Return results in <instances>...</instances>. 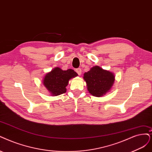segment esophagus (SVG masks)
I'll list each match as a JSON object with an SVG mask.
<instances>
[{"instance_id": "esophagus-1", "label": "esophagus", "mask_w": 152, "mask_h": 152, "mask_svg": "<svg viewBox=\"0 0 152 152\" xmlns=\"http://www.w3.org/2000/svg\"><path fill=\"white\" fill-rule=\"evenodd\" d=\"M76 72L78 74V75H81V69H80V68H77V69H76Z\"/></svg>"}]
</instances>
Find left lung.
Instances as JSON below:
<instances>
[{"label": "left lung", "instance_id": "left-lung-1", "mask_svg": "<svg viewBox=\"0 0 152 152\" xmlns=\"http://www.w3.org/2000/svg\"><path fill=\"white\" fill-rule=\"evenodd\" d=\"M83 79L86 83L88 91L93 96L102 97L111 91L115 80L113 72L95 66L85 72Z\"/></svg>", "mask_w": 152, "mask_h": 152}]
</instances>
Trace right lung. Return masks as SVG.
Instances as JSON below:
<instances>
[{
  "instance_id": "right-lung-1",
  "label": "right lung",
  "mask_w": 152,
  "mask_h": 152,
  "mask_svg": "<svg viewBox=\"0 0 152 152\" xmlns=\"http://www.w3.org/2000/svg\"><path fill=\"white\" fill-rule=\"evenodd\" d=\"M77 76L74 70L69 69L63 71L56 67L43 77L42 83L50 94L53 96H58L66 92V87L68 85L69 81Z\"/></svg>"
}]
</instances>
